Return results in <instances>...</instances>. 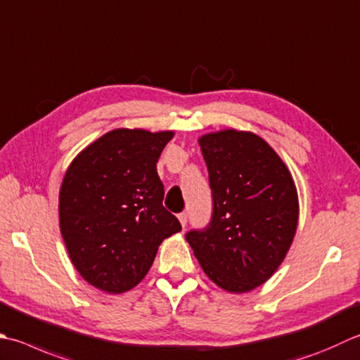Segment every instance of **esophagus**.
I'll use <instances>...</instances> for the list:
<instances>
[{"label":"esophagus","instance_id":"1","mask_svg":"<svg viewBox=\"0 0 360 360\" xmlns=\"http://www.w3.org/2000/svg\"><path fill=\"white\" fill-rule=\"evenodd\" d=\"M178 218H179V221H181V224H182V228H186V224H187V214H186V212H181V214L178 215Z\"/></svg>","mask_w":360,"mask_h":360}]
</instances>
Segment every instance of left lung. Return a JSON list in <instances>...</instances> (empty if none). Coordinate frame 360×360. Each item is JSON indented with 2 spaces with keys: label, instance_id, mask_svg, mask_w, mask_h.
<instances>
[{
  "label": "left lung",
  "instance_id": "left-lung-1",
  "mask_svg": "<svg viewBox=\"0 0 360 360\" xmlns=\"http://www.w3.org/2000/svg\"><path fill=\"white\" fill-rule=\"evenodd\" d=\"M212 190L206 228L190 229L204 273L232 293L250 292L276 271L298 224V195L290 172L252 132L226 129L200 139Z\"/></svg>",
  "mask_w": 360,
  "mask_h": 360
}]
</instances>
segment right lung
Listing matches in <instances>:
<instances>
[{"label": "right lung", "mask_w": 360, "mask_h": 360, "mask_svg": "<svg viewBox=\"0 0 360 360\" xmlns=\"http://www.w3.org/2000/svg\"><path fill=\"white\" fill-rule=\"evenodd\" d=\"M172 131L115 129L77 154L62 181L59 221L76 270L108 293L136 287L181 223L164 207L156 164Z\"/></svg>", "instance_id": "right-lung-1"}]
</instances>
